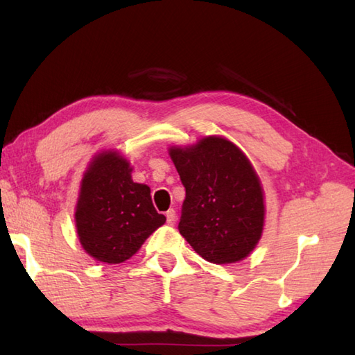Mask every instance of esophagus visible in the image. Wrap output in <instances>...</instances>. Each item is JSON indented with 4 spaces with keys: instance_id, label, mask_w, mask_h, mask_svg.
I'll list each match as a JSON object with an SVG mask.
<instances>
[{
    "instance_id": "esophagus-1",
    "label": "esophagus",
    "mask_w": 355,
    "mask_h": 355,
    "mask_svg": "<svg viewBox=\"0 0 355 355\" xmlns=\"http://www.w3.org/2000/svg\"><path fill=\"white\" fill-rule=\"evenodd\" d=\"M166 221H168V224H169V225H173V224H175V221H177V214H175V210H173V209L168 210V214H166Z\"/></svg>"
}]
</instances>
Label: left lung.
<instances>
[{
    "instance_id": "8db88e82",
    "label": "left lung",
    "mask_w": 355,
    "mask_h": 355,
    "mask_svg": "<svg viewBox=\"0 0 355 355\" xmlns=\"http://www.w3.org/2000/svg\"><path fill=\"white\" fill-rule=\"evenodd\" d=\"M186 198L178 230L202 259L243 261L258 245L266 220L261 180L235 143L209 135L191 146H171Z\"/></svg>"
}]
</instances>
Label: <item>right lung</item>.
<instances>
[{
	"label": "right lung",
	"instance_id": "1",
	"mask_svg": "<svg viewBox=\"0 0 355 355\" xmlns=\"http://www.w3.org/2000/svg\"><path fill=\"white\" fill-rule=\"evenodd\" d=\"M131 172L130 162L110 149L96 154L82 177L74 221L82 248L96 261L130 259L166 223L149 186L134 183Z\"/></svg>",
	"mask_w": 355,
	"mask_h": 355
}]
</instances>
